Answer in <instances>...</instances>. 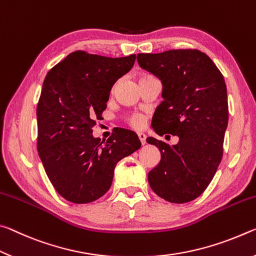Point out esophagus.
I'll list each match as a JSON object with an SVG mask.
<instances>
[{
	"mask_svg": "<svg viewBox=\"0 0 256 256\" xmlns=\"http://www.w3.org/2000/svg\"><path fill=\"white\" fill-rule=\"evenodd\" d=\"M137 135H138V138H140V143L142 144H145V142H146V135L144 132H137Z\"/></svg>",
	"mask_w": 256,
	"mask_h": 256,
	"instance_id": "esophagus-1",
	"label": "esophagus"
}]
</instances>
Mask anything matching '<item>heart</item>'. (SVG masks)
<instances>
[{"mask_svg":"<svg viewBox=\"0 0 256 256\" xmlns=\"http://www.w3.org/2000/svg\"><path fill=\"white\" fill-rule=\"evenodd\" d=\"M152 74H140V80H143V79H148V78H152ZM129 124H130L132 127L135 128H140L142 126H144L145 124V118L142 114H132L129 116Z\"/></svg>","mask_w":256,"mask_h":256,"instance_id":"obj_1","label":"heart"}]
</instances>
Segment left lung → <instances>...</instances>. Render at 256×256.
<instances>
[{
	"label": "left lung",
	"mask_w": 256,
	"mask_h": 256,
	"mask_svg": "<svg viewBox=\"0 0 256 256\" xmlns=\"http://www.w3.org/2000/svg\"><path fill=\"white\" fill-rule=\"evenodd\" d=\"M137 61L163 86V100L152 119L153 130L179 138L172 146L153 137L146 140L161 152L160 163L148 172V184L168 202H190L206 190L222 158L228 126L224 76L198 50L140 53Z\"/></svg>",
	"instance_id": "left-lung-1"
}]
</instances>
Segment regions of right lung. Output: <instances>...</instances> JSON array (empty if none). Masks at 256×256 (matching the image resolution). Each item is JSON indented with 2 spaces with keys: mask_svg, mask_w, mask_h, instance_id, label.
<instances>
[{
  "mask_svg": "<svg viewBox=\"0 0 256 256\" xmlns=\"http://www.w3.org/2000/svg\"><path fill=\"white\" fill-rule=\"evenodd\" d=\"M135 60L136 54L108 58L76 51L46 74L36 112L37 150L50 182L69 202L102 198L116 163L140 148L128 129H116L106 142L93 136L112 86Z\"/></svg>",
  "mask_w": 256,
  "mask_h": 256,
  "instance_id": "obj_1",
  "label": "right lung"
}]
</instances>
